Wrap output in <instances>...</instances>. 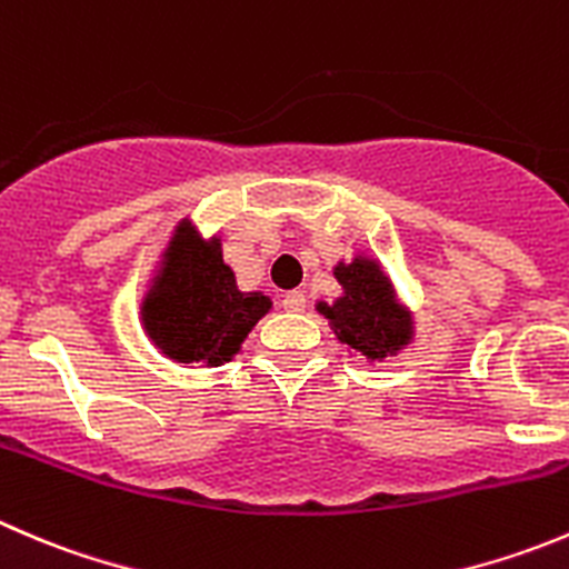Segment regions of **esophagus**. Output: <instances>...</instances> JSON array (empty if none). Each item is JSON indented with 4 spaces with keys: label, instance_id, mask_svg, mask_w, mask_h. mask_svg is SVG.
<instances>
[{
    "label": "esophagus",
    "instance_id": "esophagus-1",
    "mask_svg": "<svg viewBox=\"0 0 569 569\" xmlns=\"http://www.w3.org/2000/svg\"><path fill=\"white\" fill-rule=\"evenodd\" d=\"M283 308L286 311H295V313H300V311H306V295H302V291H286L283 295Z\"/></svg>",
    "mask_w": 569,
    "mask_h": 569
}]
</instances>
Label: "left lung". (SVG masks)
I'll list each match as a JSON object with an SVG mask.
<instances>
[{
    "label": "left lung",
    "instance_id": "8db88e82",
    "mask_svg": "<svg viewBox=\"0 0 569 569\" xmlns=\"http://www.w3.org/2000/svg\"><path fill=\"white\" fill-rule=\"evenodd\" d=\"M333 274L345 295L333 306L317 302V311L330 319L341 345L361 352L369 361H380L411 341V313L397 306L395 289L378 261L358 256L356 261L339 263Z\"/></svg>",
    "mask_w": 569,
    "mask_h": 569
}]
</instances>
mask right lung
Masks as SVG:
<instances>
[{
    "mask_svg": "<svg viewBox=\"0 0 569 569\" xmlns=\"http://www.w3.org/2000/svg\"><path fill=\"white\" fill-rule=\"evenodd\" d=\"M169 256L141 308L147 333L178 363L230 361L272 302L261 291H239L219 239L200 241L189 222H180Z\"/></svg>",
    "mask_w": 569,
    "mask_h": 569,
    "instance_id": "right-lung-1",
    "label": "right lung"
}]
</instances>
